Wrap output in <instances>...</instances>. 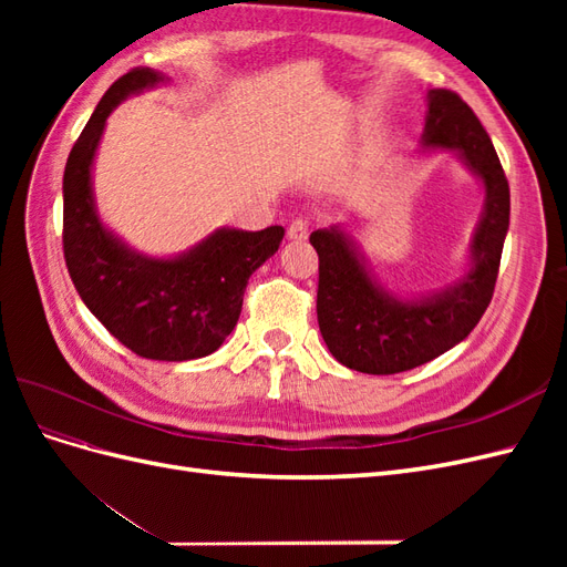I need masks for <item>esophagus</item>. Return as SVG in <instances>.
Instances as JSON below:
<instances>
[{
  "instance_id": "34e87169",
  "label": "esophagus",
  "mask_w": 567,
  "mask_h": 567,
  "mask_svg": "<svg viewBox=\"0 0 567 567\" xmlns=\"http://www.w3.org/2000/svg\"><path fill=\"white\" fill-rule=\"evenodd\" d=\"M307 234H310V219H307V217H296L293 221H290V227H288V238H290V241H305Z\"/></svg>"
}]
</instances>
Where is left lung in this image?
<instances>
[{
  "instance_id": "obj_1",
  "label": "left lung",
  "mask_w": 567,
  "mask_h": 567,
  "mask_svg": "<svg viewBox=\"0 0 567 567\" xmlns=\"http://www.w3.org/2000/svg\"><path fill=\"white\" fill-rule=\"evenodd\" d=\"M425 148H454L485 184V213L458 284L421 300H400L375 284L340 229H317V319L326 348L342 367L390 375L421 367L466 338L485 315L499 274L508 231L511 192L489 134L471 106L452 90L427 92Z\"/></svg>"
}]
</instances>
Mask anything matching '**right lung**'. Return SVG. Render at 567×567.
<instances>
[{
    "label": "right lung",
    "instance_id": "1",
    "mask_svg": "<svg viewBox=\"0 0 567 567\" xmlns=\"http://www.w3.org/2000/svg\"><path fill=\"white\" fill-rule=\"evenodd\" d=\"M132 68L99 101L63 173V255L82 302L127 350L158 362L215 352L234 331L250 274L279 250L284 227L217 229L173 260L130 250L96 215L92 163L106 117L130 94L163 82Z\"/></svg>",
    "mask_w": 567,
    "mask_h": 567
}]
</instances>
